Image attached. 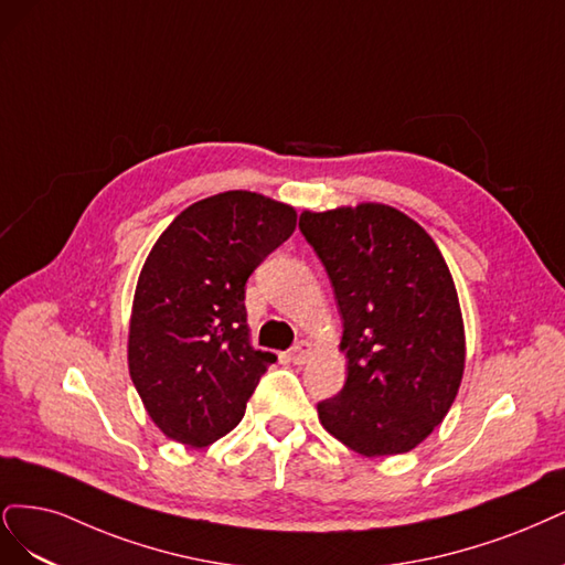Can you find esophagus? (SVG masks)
Instances as JSON below:
<instances>
[{"instance_id": "esophagus-1", "label": "esophagus", "mask_w": 565, "mask_h": 565, "mask_svg": "<svg viewBox=\"0 0 565 565\" xmlns=\"http://www.w3.org/2000/svg\"><path fill=\"white\" fill-rule=\"evenodd\" d=\"M309 354H312V344L309 342H305V340H300L296 348H290V352H288V359L296 363V366H302V363L309 359Z\"/></svg>"}]
</instances>
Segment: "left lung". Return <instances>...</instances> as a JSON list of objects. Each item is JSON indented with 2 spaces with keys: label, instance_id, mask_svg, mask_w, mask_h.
<instances>
[{
  "label": "left lung",
  "instance_id": "obj_1",
  "mask_svg": "<svg viewBox=\"0 0 565 565\" xmlns=\"http://www.w3.org/2000/svg\"><path fill=\"white\" fill-rule=\"evenodd\" d=\"M300 232L331 279L342 317L344 387L317 404L323 429L380 458L441 425L465 371V326L431 236L385 204L305 211Z\"/></svg>",
  "mask_w": 565,
  "mask_h": 565
}]
</instances>
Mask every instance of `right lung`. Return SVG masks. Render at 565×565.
<instances>
[{
  "instance_id": "1",
  "label": "right lung",
  "mask_w": 565,
  "mask_h": 565,
  "mask_svg": "<svg viewBox=\"0 0 565 565\" xmlns=\"http://www.w3.org/2000/svg\"><path fill=\"white\" fill-rule=\"evenodd\" d=\"M296 209L232 190L202 199L145 260L129 326V373L169 439L204 448L242 423L277 356L250 348L246 281L296 230Z\"/></svg>"
}]
</instances>
